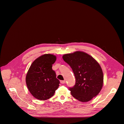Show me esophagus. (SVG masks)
<instances>
[{
    "label": "esophagus",
    "instance_id": "34e87169",
    "mask_svg": "<svg viewBox=\"0 0 124 124\" xmlns=\"http://www.w3.org/2000/svg\"><path fill=\"white\" fill-rule=\"evenodd\" d=\"M65 82H65V80H61V81H60V83H61V84H64Z\"/></svg>",
    "mask_w": 124,
    "mask_h": 124
}]
</instances>
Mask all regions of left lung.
Wrapping results in <instances>:
<instances>
[{
    "mask_svg": "<svg viewBox=\"0 0 124 124\" xmlns=\"http://www.w3.org/2000/svg\"><path fill=\"white\" fill-rule=\"evenodd\" d=\"M62 58L71 67L76 78L75 85L69 88L71 95L82 102L89 101L98 95L102 87L103 75L98 62L80 51L64 54Z\"/></svg>",
    "mask_w": 124,
    "mask_h": 124,
    "instance_id": "left-lung-1",
    "label": "left lung"
}]
</instances>
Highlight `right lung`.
<instances>
[{
    "label": "right lung",
    "mask_w": 124,
    "mask_h": 124,
    "mask_svg": "<svg viewBox=\"0 0 124 124\" xmlns=\"http://www.w3.org/2000/svg\"><path fill=\"white\" fill-rule=\"evenodd\" d=\"M56 56L44 54L35 60L26 76V83L32 96L40 100H46L54 96L59 86L55 72L52 69Z\"/></svg>",
    "instance_id": "obj_1"
}]
</instances>
